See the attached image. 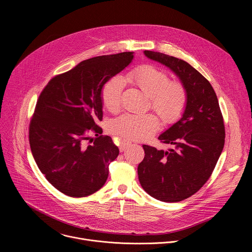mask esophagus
Listing matches in <instances>:
<instances>
[{"label":"esophagus","instance_id":"34e87169","mask_svg":"<svg viewBox=\"0 0 252 252\" xmlns=\"http://www.w3.org/2000/svg\"><path fill=\"white\" fill-rule=\"evenodd\" d=\"M131 145V142L130 141H126V140H122L121 141V143H120V151L121 152H124L128 146H130Z\"/></svg>","mask_w":252,"mask_h":252}]
</instances>
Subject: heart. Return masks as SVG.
Wrapping results in <instances>:
<instances>
[{
  "instance_id": "b5f03b06",
  "label": "heart",
  "mask_w": 252,
  "mask_h": 252,
  "mask_svg": "<svg viewBox=\"0 0 252 252\" xmlns=\"http://www.w3.org/2000/svg\"><path fill=\"white\" fill-rule=\"evenodd\" d=\"M127 80L137 86L149 99L153 109L165 123L176 121L183 114L187 103L184 86L169 79L162 70L153 65H140L127 74ZM125 81L116 76L107 81L101 91V99L107 110H117ZM159 121L152 114H124L110 124V130L119 137L143 140L151 137L158 128Z\"/></svg>"
}]
</instances>
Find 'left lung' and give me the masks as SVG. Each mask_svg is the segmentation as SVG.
<instances>
[{"mask_svg": "<svg viewBox=\"0 0 252 252\" xmlns=\"http://www.w3.org/2000/svg\"><path fill=\"white\" fill-rule=\"evenodd\" d=\"M143 54L168 67L187 92L182 118L158 136L173 148L143 145L145 158L137 166L139 184L151 196L177 202L194 194L211 175L224 147L223 119L213 88L193 66L162 53Z\"/></svg>", "mask_w": 252, "mask_h": 252, "instance_id": "1", "label": "left lung"}]
</instances>
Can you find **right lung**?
<instances>
[{
    "label": "right lung",
    "instance_id": "add662e5",
    "mask_svg": "<svg viewBox=\"0 0 252 252\" xmlns=\"http://www.w3.org/2000/svg\"><path fill=\"white\" fill-rule=\"evenodd\" d=\"M133 52L94 57L52 79L39 96L30 124V146L48 182L71 197L94 193L105 184L119 148L96 125L102 119L104 84L125 69ZM90 140L93 143L88 145Z\"/></svg>",
    "mask_w": 252,
    "mask_h": 252
}]
</instances>
